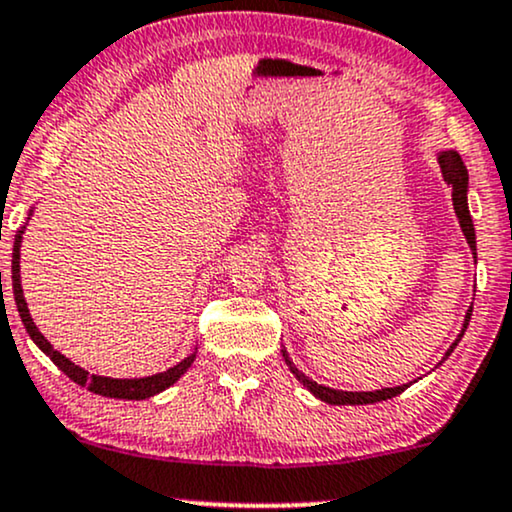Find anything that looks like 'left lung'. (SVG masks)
<instances>
[{"instance_id":"left-lung-1","label":"left lung","mask_w":512,"mask_h":512,"mask_svg":"<svg viewBox=\"0 0 512 512\" xmlns=\"http://www.w3.org/2000/svg\"><path fill=\"white\" fill-rule=\"evenodd\" d=\"M439 164H441V171H443V178L448 181V186L453 188V207H455V214H458L460 219V229H463L467 243H470L472 250H477V240H474V226H472V217H470V209H467V169L463 164V159H460L458 152H443L439 157ZM470 315H472V307L467 310V317H465V326H463V334L467 329V322H470ZM460 334V336H463ZM460 341V338H458ZM455 341V343H458ZM455 343L451 346V350L455 348ZM448 350V353H451ZM446 353V355H448ZM286 357V355H283ZM288 367H291V372L295 377L300 379V384H305L307 389L315 393L317 398H322L324 403H331V405H367V403H379V400H389L393 396H398V393H403L408 389V384L403 386H396V389H381V391H367V393H357V391H334V389H326V386H319L317 381L307 379L305 374H300L298 369L291 365V360L286 357Z\"/></svg>"}]
</instances>
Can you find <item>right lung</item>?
I'll return each instance as SVG.
<instances>
[{"mask_svg": "<svg viewBox=\"0 0 512 512\" xmlns=\"http://www.w3.org/2000/svg\"><path fill=\"white\" fill-rule=\"evenodd\" d=\"M21 236L16 238L14 243V260H11V286H14V300H16V307H18V315H21L23 324H26L30 338H33L35 343H38L40 350L45 355H49V360L57 365L61 372L66 374L71 381H76L78 386H85V389L92 391V393H100L104 398H126V400H143V398H150L155 396V393L169 389L174 381L181 377L186 369L193 365L195 355H188L186 360L178 362L176 367H171L169 372H162V374H155V377H147V379H109V377H95V374H88L85 369H80L78 365H73L71 360H66L64 355L59 353V350H54L49 346V341L45 336L40 334L38 326L33 324V319L28 315V305L26 300H23V291H21V279H18V248H21Z\"/></svg>", "mask_w": 512, "mask_h": 512, "instance_id": "obj_1", "label": "right lung"}]
</instances>
